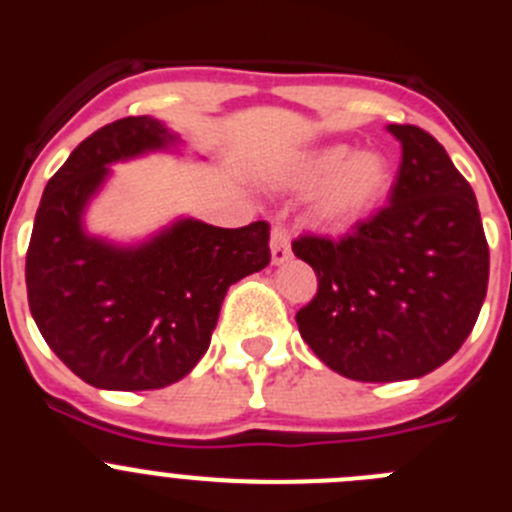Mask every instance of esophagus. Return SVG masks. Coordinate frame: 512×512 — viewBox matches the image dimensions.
Segmentation results:
<instances>
[{
	"mask_svg": "<svg viewBox=\"0 0 512 512\" xmlns=\"http://www.w3.org/2000/svg\"><path fill=\"white\" fill-rule=\"evenodd\" d=\"M271 264L279 266L284 264V261L289 259V253H292V238H289L287 230L282 228V225H277V228L271 230Z\"/></svg>",
	"mask_w": 512,
	"mask_h": 512,
	"instance_id": "esophagus-1",
	"label": "esophagus"
}]
</instances>
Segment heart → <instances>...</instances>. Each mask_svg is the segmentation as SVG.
Wrapping results in <instances>:
<instances>
[{
	"label": "heart",
	"instance_id": "obj_1",
	"mask_svg": "<svg viewBox=\"0 0 512 512\" xmlns=\"http://www.w3.org/2000/svg\"><path fill=\"white\" fill-rule=\"evenodd\" d=\"M282 187L312 192L310 220L328 233H348L390 200L395 187L392 158L351 143H320L297 153L282 171Z\"/></svg>",
	"mask_w": 512,
	"mask_h": 512
}]
</instances>
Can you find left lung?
Wrapping results in <instances>:
<instances>
[{
    "instance_id": "obj_1",
    "label": "left lung",
    "mask_w": 512,
    "mask_h": 512,
    "mask_svg": "<svg viewBox=\"0 0 512 512\" xmlns=\"http://www.w3.org/2000/svg\"><path fill=\"white\" fill-rule=\"evenodd\" d=\"M402 161L390 207L341 241L305 235L318 295L297 312L307 346L356 382L418 379L472 333L490 277L477 197L431 133L387 125Z\"/></svg>"
}]
</instances>
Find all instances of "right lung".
Returning a JSON list of instances; mask_svg holds the SVG:
<instances>
[{
    "instance_id": "add662e5",
    "label": "right lung",
    "mask_w": 512,
    "mask_h": 512,
    "mask_svg": "<svg viewBox=\"0 0 512 512\" xmlns=\"http://www.w3.org/2000/svg\"><path fill=\"white\" fill-rule=\"evenodd\" d=\"M182 151L164 120L122 117L74 148L40 200L25 264L30 312L53 354L99 390H158L187 377L210 348L230 284L271 259L264 220L215 228L179 215L138 241L87 228L112 166Z\"/></svg>"
}]
</instances>
